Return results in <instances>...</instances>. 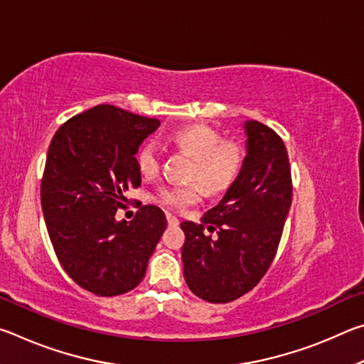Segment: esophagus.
Masks as SVG:
<instances>
[{
    "mask_svg": "<svg viewBox=\"0 0 364 364\" xmlns=\"http://www.w3.org/2000/svg\"><path fill=\"white\" fill-rule=\"evenodd\" d=\"M167 221H168V226H171V228H175V226L180 225V220L175 218L173 215H167Z\"/></svg>",
    "mask_w": 364,
    "mask_h": 364,
    "instance_id": "1",
    "label": "esophagus"
}]
</instances>
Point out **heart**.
I'll return each instance as SVG.
<instances>
[{"instance_id": "heart-1", "label": "heart", "mask_w": 364, "mask_h": 364, "mask_svg": "<svg viewBox=\"0 0 364 364\" xmlns=\"http://www.w3.org/2000/svg\"><path fill=\"white\" fill-rule=\"evenodd\" d=\"M168 143L193 157L189 180L197 181L186 186H164L157 191L154 199L170 210H180L196 204L202 194L200 186L207 194L223 193L234 183L242 168L244 154L241 147L223 141L217 132L205 125L178 128L168 134ZM136 164L144 176H156L160 167L157 147L152 143L144 144L138 152Z\"/></svg>"}]
</instances>
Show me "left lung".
Masks as SVG:
<instances>
[{
    "label": "left lung",
    "instance_id": "8db88e82",
    "mask_svg": "<svg viewBox=\"0 0 364 364\" xmlns=\"http://www.w3.org/2000/svg\"><path fill=\"white\" fill-rule=\"evenodd\" d=\"M242 168L202 223L183 221L184 279L197 297L228 304L252 291L267 273L292 202L291 165L279 134L244 122ZM205 230L218 232L215 238Z\"/></svg>",
    "mask_w": 364,
    "mask_h": 364
}]
</instances>
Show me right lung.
Returning <instances> with one entry per match:
<instances>
[{
	"instance_id": "1",
	"label": "right lung",
	"mask_w": 364,
	"mask_h": 364,
	"mask_svg": "<svg viewBox=\"0 0 364 364\" xmlns=\"http://www.w3.org/2000/svg\"><path fill=\"white\" fill-rule=\"evenodd\" d=\"M157 119L101 104L72 117L49 144L41 208L65 273L101 297L125 294L143 281L167 228L156 205L117 221L123 193L141 186L136 152L159 128Z\"/></svg>"
}]
</instances>
